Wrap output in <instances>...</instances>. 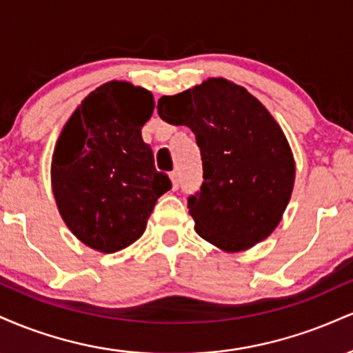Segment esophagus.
<instances>
[{
  "label": "esophagus",
  "mask_w": 353,
  "mask_h": 353,
  "mask_svg": "<svg viewBox=\"0 0 353 353\" xmlns=\"http://www.w3.org/2000/svg\"><path fill=\"white\" fill-rule=\"evenodd\" d=\"M169 176H171V181H172V188H174V189H177V188H179V172H177V171H172L171 174H169Z\"/></svg>",
  "instance_id": "1"
}]
</instances>
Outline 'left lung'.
<instances>
[{"instance_id":"left-lung-1","label":"left lung","mask_w":353,"mask_h":353,"mask_svg":"<svg viewBox=\"0 0 353 353\" xmlns=\"http://www.w3.org/2000/svg\"><path fill=\"white\" fill-rule=\"evenodd\" d=\"M157 112L165 123L190 128L201 149L204 181L188 197L196 232L228 252L269 237L295 179L292 151L270 112L222 78L163 96Z\"/></svg>"}]
</instances>
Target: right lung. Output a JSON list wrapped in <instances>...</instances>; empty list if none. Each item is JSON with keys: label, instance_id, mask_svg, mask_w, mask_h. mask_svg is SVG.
I'll list each match as a JSON object with an SVG mask.
<instances>
[{"label": "right lung", "instance_id": "add662e5", "mask_svg": "<svg viewBox=\"0 0 353 353\" xmlns=\"http://www.w3.org/2000/svg\"><path fill=\"white\" fill-rule=\"evenodd\" d=\"M152 111L151 92L111 81L81 103L56 144L51 181L61 217L101 252L143 236L157 199L172 188L141 136Z\"/></svg>", "mask_w": 353, "mask_h": 353}]
</instances>
